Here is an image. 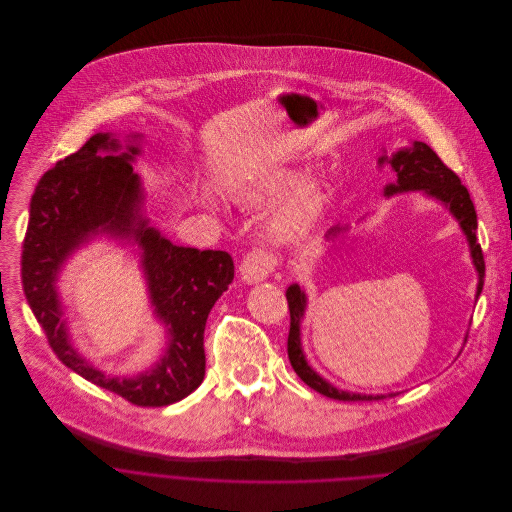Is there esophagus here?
Instances as JSON below:
<instances>
[{"mask_svg": "<svg viewBox=\"0 0 512 512\" xmlns=\"http://www.w3.org/2000/svg\"><path fill=\"white\" fill-rule=\"evenodd\" d=\"M274 266H276V256L270 250L254 248L244 256L240 264V274L248 284H254V282L266 280L274 272Z\"/></svg>", "mask_w": 512, "mask_h": 512, "instance_id": "obj_1", "label": "esophagus"}]
</instances>
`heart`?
I'll list each match as a JSON object with an SVG mask.
<instances>
[{
  "label": "heart",
  "mask_w": 512,
  "mask_h": 512,
  "mask_svg": "<svg viewBox=\"0 0 512 512\" xmlns=\"http://www.w3.org/2000/svg\"><path fill=\"white\" fill-rule=\"evenodd\" d=\"M304 177V169H280L272 171L266 177H260L244 187H240L238 195L242 201L264 203L274 199L292 187H296ZM329 201V191L323 185H309L300 189L286 206L272 218L270 234L282 242H294L309 234L315 224L321 220Z\"/></svg>",
  "instance_id": "1"
}]
</instances>
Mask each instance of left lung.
I'll list each match as a JSON object with an SVG mask.
<instances>
[{"mask_svg": "<svg viewBox=\"0 0 512 512\" xmlns=\"http://www.w3.org/2000/svg\"><path fill=\"white\" fill-rule=\"evenodd\" d=\"M389 163L391 169L397 175L395 183H389L385 187V195H393V193H401V191H416V189H424L428 195L444 201L446 206L450 208L452 216L460 222V228L464 230L468 244H470V254L474 260V266L478 270V290L476 296H480L482 292V284H484V254L482 248L476 240V210L474 203L470 199V193L466 189V185H462L460 177L438 157V153L422 143L416 141L414 147L410 149H401L397 151L393 157H381L379 163ZM341 232V228H333L329 234H337ZM286 300H288V311H290V331H288V359L292 369L296 371V375L309 385L315 391L339 399V401H371V399H383L387 395H361V393H349V391H341L337 387H333L331 383H327L323 377H319L309 363L304 361L302 355V347H300V319L304 315V304H306V296L300 290L298 284L288 286L286 290ZM393 397V393L389 395Z\"/></svg>", "mask_w": 512, "mask_h": 512, "instance_id": "left-lung-1", "label": "left lung"}]
</instances>
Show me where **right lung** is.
Here are the masks:
<instances>
[{"mask_svg":"<svg viewBox=\"0 0 512 512\" xmlns=\"http://www.w3.org/2000/svg\"><path fill=\"white\" fill-rule=\"evenodd\" d=\"M117 149V139L98 133L40 177L22 248V284L52 351L66 367L133 405L163 407L187 397L206 375L203 329L212 306L234 280V260L222 250L173 246L149 228L131 165L139 147L107 155ZM96 231L133 237L144 248L156 312L170 329L168 353L139 378H111L90 368L69 345L61 321L55 274Z\"/></svg>","mask_w":512,"mask_h":512,"instance_id":"right-lung-1","label":"right lung"}]
</instances>
